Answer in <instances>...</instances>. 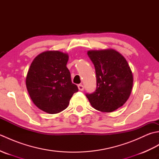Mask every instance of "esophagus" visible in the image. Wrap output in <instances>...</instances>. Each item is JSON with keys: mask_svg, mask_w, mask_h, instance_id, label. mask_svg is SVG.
<instances>
[{"mask_svg": "<svg viewBox=\"0 0 159 159\" xmlns=\"http://www.w3.org/2000/svg\"><path fill=\"white\" fill-rule=\"evenodd\" d=\"M78 88H79L80 91H83L84 89V87L83 85H81V84H80V85H78Z\"/></svg>", "mask_w": 159, "mask_h": 159, "instance_id": "34e87169", "label": "esophagus"}]
</instances>
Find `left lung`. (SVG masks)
Listing matches in <instances>:
<instances>
[{
	"mask_svg": "<svg viewBox=\"0 0 159 159\" xmlns=\"http://www.w3.org/2000/svg\"><path fill=\"white\" fill-rule=\"evenodd\" d=\"M95 67L96 89L86 93L94 109L112 112L123 106L133 88V77L126 59L113 49L87 52Z\"/></svg>",
	"mask_w": 159,
	"mask_h": 159,
	"instance_id": "obj_1",
	"label": "left lung"
}]
</instances>
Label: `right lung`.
<instances>
[{
  "mask_svg": "<svg viewBox=\"0 0 159 159\" xmlns=\"http://www.w3.org/2000/svg\"><path fill=\"white\" fill-rule=\"evenodd\" d=\"M68 55L59 51H46L33 61L26 85L36 107L50 114L66 109L72 95L79 91L72 83L66 67Z\"/></svg>",
  "mask_w": 159,
  "mask_h": 159,
  "instance_id": "right-lung-1",
  "label": "right lung"
}]
</instances>
